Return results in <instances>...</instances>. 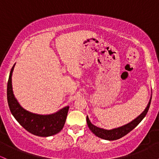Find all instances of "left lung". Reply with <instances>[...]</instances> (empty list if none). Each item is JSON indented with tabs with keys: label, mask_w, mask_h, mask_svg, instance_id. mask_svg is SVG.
Instances as JSON below:
<instances>
[{
	"label": "left lung",
	"mask_w": 159,
	"mask_h": 159,
	"mask_svg": "<svg viewBox=\"0 0 159 159\" xmlns=\"http://www.w3.org/2000/svg\"><path fill=\"white\" fill-rule=\"evenodd\" d=\"M151 99H152V96H151L148 105H147L145 110L143 111V113L140 114V115H139V116L137 118H135L134 120H132V122L126 124V125H124L123 126L116 128V129H111V130H107V129H101V128L96 127V125H93V124L91 123L88 116H87V125H88L89 129H90L91 132L93 133L95 135H96L100 138H102L104 140H115L120 139V138L126 135L128 133H129L131 131L133 130V129L141 122V120L145 117L147 112H148L149 106H150Z\"/></svg>",
	"instance_id": "obj_1"
}]
</instances>
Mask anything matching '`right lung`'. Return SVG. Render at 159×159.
Listing matches in <instances>:
<instances>
[{"label": "right lung", "mask_w": 159, "mask_h": 159, "mask_svg": "<svg viewBox=\"0 0 159 159\" xmlns=\"http://www.w3.org/2000/svg\"><path fill=\"white\" fill-rule=\"evenodd\" d=\"M14 66L15 64L11 69L7 90V102L12 114L24 129L34 135L49 137L57 134L64 126L69 107L66 106L49 115L33 114L24 109L18 102L12 91V74Z\"/></svg>", "instance_id": "1"}]
</instances>
